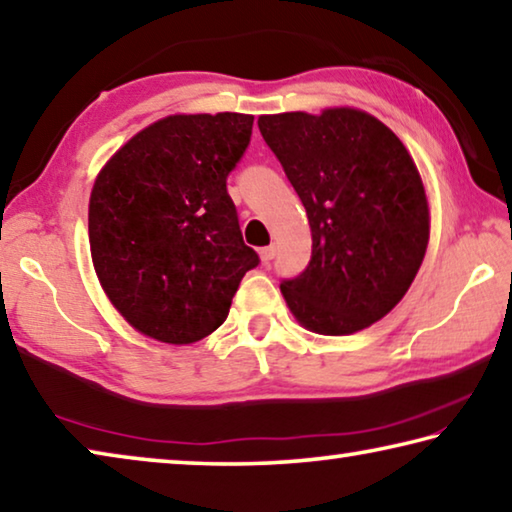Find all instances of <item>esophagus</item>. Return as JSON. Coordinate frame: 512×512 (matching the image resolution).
<instances>
[{"label":"esophagus","mask_w":512,"mask_h":512,"mask_svg":"<svg viewBox=\"0 0 512 512\" xmlns=\"http://www.w3.org/2000/svg\"><path fill=\"white\" fill-rule=\"evenodd\" d=\"M273 257H275V246H266V248H259V259H262V262H264V264H269Z\"/></svg>","instance_id":"esophagus-1"}]
</instances>
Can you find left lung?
<instances>
[{"mask_svg":"<svg viewBox=\"0 0 512 512\" xmlns=\"http://www.w3.org/2000/svg\"><path fill=\"white\" fill-rule=\"evenodd\" d=\"M307 212L312 257L280 285L319 335L369 328L399 305L424 262L431 207L415 159L376 116L353 107L257 118Z\"/></svg>","mask_w":512,"mask_h":512,"instance_id":"left-lung-1","label":"left lung"}]
</instances>
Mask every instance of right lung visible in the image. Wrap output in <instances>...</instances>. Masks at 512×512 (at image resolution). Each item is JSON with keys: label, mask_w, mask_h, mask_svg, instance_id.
I'll list each match as a JSON object with an SVG mask.
<instances>
[{"label": "right lung", "mask_w": 512, "mask_h": 512, "mask_svg": "<svg viewBox=\"0 0 512 512\" xmlns=\"http://www.w3.org/2000/svg\"><path fill=\"white\" fill-rule=\"evenodd\" d=\"M248 113H173L111 154L88 200L93 269L120 316L164 344L221 326L259 257L225 180L253 134Z\"/></svg>", "instance_id": "add662e5"}]
</instances>
